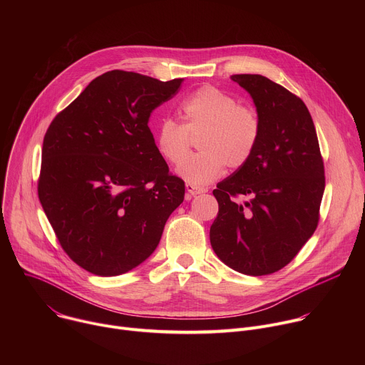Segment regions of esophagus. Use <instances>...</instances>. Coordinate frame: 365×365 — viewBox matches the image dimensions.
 I'll list each match as a JSON object with an SVG mask.
<instances>
[{
	"mask_svg": "<svg viewBox=\"0 0 365 365\" xmlns=\"http://www.w3.org/2000/svg\"><path fill=\"white\" fill-rule=\"evenodd\" d=\"M186 190L190 196H196V195H200V193H205L206 189L205 187H199V186H195L192 183H186Z\"/></svg>",
	"mask_w": 365,
	"mask_h": 365,
	"instance_id": "1",
	"label": "esophagus"
}]
</instances>
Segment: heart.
Segmentation results:
<instances>
[{
	"label": "heart",
	"instance_id": "obj_1",
	"mask_svg": "<svg viewBox=\"0 0 365 365\" xmlns=\"http://www.w3.org/2000/svg\"><path fill=\"white\" fill-rule=\"evenodd\" d=\"M185 124L165 118L155 128V147L162 158L178 165L185 157L191 135H200L202 152L185 160L178 173L187 183L203 186L224 169L248 163L262 134V120L255 108L215 86H202L182 103Z\"/></svg>",
	"mask_w": 365,
	"mask_h": 365
}]
</instances>
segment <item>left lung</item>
Here are the masks:
<instances>
[{"label": "left lung", "instance_id": "obj_1", "mask_svg": "<svg viewBox=\"0 0 365 365\" xmlns=\"http://www.w3.org/2000/svg\"><path fill=\"white\" fill-rule=\"evenodd\" d=\"M252 98L262 134L247 165L217 185L215 254L248 276L279 272L315 232L325 190L319 141L304 102L262 75H232Z\"/></svg>", "mask_w": 365, "mask_h": 365}]
</instances>
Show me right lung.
Instances as JSON below:
<instances>
[{"label":"right lung","mask_w":365,"mask_h":365,"mask_svg":"<svg viewBox=\"0 0 365 365\" xmlns=\"http://www.w3.org/2000/svg\"><path fill=\"white\" fill-rule=\"evenodd\" d=\"M182 79L135 72L95 78L50 123L37 183L43 211L72 262L96 276L124 274L159 245L183 202L148 128Z\"/></svg>","instance_id":"1"}]
</instances>
